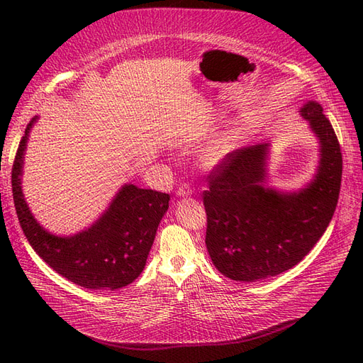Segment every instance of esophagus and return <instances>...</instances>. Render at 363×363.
I'll use <instances>...</instances> for the list:
<instances>
[{
    "label": "esophagus",
    "mask_w": 363,
    "mask_h": 363,
    "mask_svg": "<svg viewBox=\"0 0 363 363\" xmlns=\"http://www.w3.org/2000/svg\"><path fill=\"white\" fill-rule=\"evenodd\" d=\"M177 196H189V195H192V189L189 188V184H186V183H183V184H180V188L177 189V194H175Z\"/></svg>",
    "instance_id": "esophagus-1"
}]
</instances>
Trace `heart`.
<instances>
[{
	"instance_id": "1",
	"label": "heart",
	"mask_w": 363,
	"mask_h": 363,
	"mask_svg": "<svg viewBox=\"0 0 363 363\" xmlns=\"http://www.w3.org/2000/svg\"><path fill=\"white\" fill-rule=\"evenodd\" d=\"M212 130H213V127L211 124H201L188 138V140H186V142H189V144H194V142H200V140L206 139L207 136H211ZM235 140H236V136L233 133H228V135H224L221 138L215 139L212 144L203 151L201 160H203L206 167H208V168L216 167V164L224 159V156L227 155L228 150L232 148V145L235 144Z\"/></svg>"
}]
</instances>
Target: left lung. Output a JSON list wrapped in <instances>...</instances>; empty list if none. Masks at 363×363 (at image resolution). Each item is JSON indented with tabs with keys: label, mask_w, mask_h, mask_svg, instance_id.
I'll return each mask as SVG.
<instances>
[{
	"label": "left lung",
	"mask_w": 363,
	"mask_h": 363,
	"mask_svg": "<svg viewBox=\"0 0 363 363\" xmlns=\"http://www.w3.org/2000/svg\"><path fill=\"white\" fill-rule=\"evenodd\" d=\"M300 115L320 144L313 179L298 191L269 188V144L228 152L203 194L206 247L223 276L257 281L291 269L309 252L332 221L342 177V155L330 121L316 101Z\"/></svg>",
	"instance_id": "8db88e82"
}]
</instances>
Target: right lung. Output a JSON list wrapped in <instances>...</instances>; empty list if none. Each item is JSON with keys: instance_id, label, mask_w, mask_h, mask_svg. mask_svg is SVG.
<instances>
[{"instance_id": "obj_1", "label": "right lung", "mask_w": 363, "mask_h": 363, "mask_svg": "<svg viewBox=\"0 0 363 363\" xmlns=\"http://www.w3.org/2000/svg\"><path fill=\"white\" fill-rule=\"evenodd\" d=\"M36 119L26 128L12 168L13 201L27 240L54 271L79 286L111 291L127 286L145 268L169 195L127 183L92 225L69 236L50 233L31 213L23 194L24 156Z\"/></svg>"}]
</instances>
